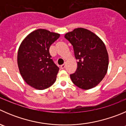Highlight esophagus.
Listing matches in <instances>:
<instances>
[{
    "label": "esophagus",
    "mask_w": 126,
    "mask_h": 126,
    "mask_svg": "<svg viewBox=\"0 0 126 126\" xmlns=\"http://www.w3.org/2000/svg\"><path fill=\"white\" fill-rule=\"evenodd\" d=\"M65 68V64H62V65L60 66V68L61 69H64V68Z\"/></svg>",
    "instance_id": "1"
}]
</instances>
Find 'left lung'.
Here are the masks:
<instances>
[{
    "label": "left lung",
    "instance_id": "left-lung-1",
    "mask_svg": "<svg viewBox=\"0 0 126 126\" xmlns=\"http://www.w3.org/2000/svg\"><path fill=\"white\" fill-rule=\"evenodd\" d=\"M72 44L78 60L75 73L70 74L72 82L84 90L98 85L107 74L108 55L103 41L84 28H76L64 36Z\"/></svg>",
    "mask_w": 126,
    "mask_h": 126
}]
</instances>
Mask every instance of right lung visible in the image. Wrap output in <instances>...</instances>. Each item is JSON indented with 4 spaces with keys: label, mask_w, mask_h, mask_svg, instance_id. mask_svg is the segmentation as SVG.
<instances>
[{
    "label": "right lung",
    "mask_w": 126,
    "mask_h": 126,
    "mask_svg": "<svg viewBox=\"0 0 126 126\" xmlns=\"http://www.w3.org/2000/svg\"><path fill=\"white\" fill-rule=\"evenodd\" d=\"M59 34L39 29L29 34L21 44L17 62L22 78L32 87L44 90L53 85L59 68L49 53L51 45Z\"/></svg>",
    "instance_id": "obj_1"
}]
</instances>
